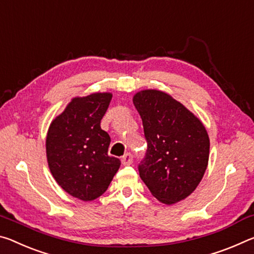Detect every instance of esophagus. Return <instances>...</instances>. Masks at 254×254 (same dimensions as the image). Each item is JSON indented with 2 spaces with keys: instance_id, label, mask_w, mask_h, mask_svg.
Masks as SVG:
<instances>
[{
  "instance_id": "34e87169",
  "label": "esophagus",
  "mask_w": 254,
  "mask_h": 254,
  "mask_svg": "<svg viewBox=\"0 0 254 254\" xmlns=\"http://www.w3.org/2000/svg\"><path fill=\"white\" fill-rule=\"evenodd\" d=\"M122 163L124 165H130L132 163V155L130 153H126V154L122 157Z\"/></svg>"
}]
</instances>
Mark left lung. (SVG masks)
Returning a JSON list of instances; mask_svg holds the SVG:
<instances>
[{"label": "left lung", "mask_w": 254, "mask_h": 254, "mask_svg": "<svg viewBox=\"0 0 254 254\" xmlns=\"http://www.w3.org/2000/svg\"><path fill=\"white\" fill-rule=\"evenodd\" d=\"M132 102L143 120L147 151L139 177L157 200L172 205L190 196L205 174L209 137L202 123L171 95L137 92Z\"/></svg>", "instance_id": "left-lung-1"}]
</instances>
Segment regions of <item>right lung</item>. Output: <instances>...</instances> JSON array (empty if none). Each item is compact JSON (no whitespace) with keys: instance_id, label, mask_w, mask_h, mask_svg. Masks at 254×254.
<instances>
[{"instance_id":"obj_1","label":"right lung","mask_w":254,"mask_h":254,"mask_svg":"<svg viewBox=\"0 0 254 254\" xmlns=\"http://www.w3.org/2000/svg\"><path fill=\"white\" fill-rule=\"evenodd\" d=\"M111 98L107 92L73 98L47 132L46 153L54 179L83 201L101 196L120 166L119 159L108 155L110 136L100 126Z\"/></svg>"}]
</instances>
